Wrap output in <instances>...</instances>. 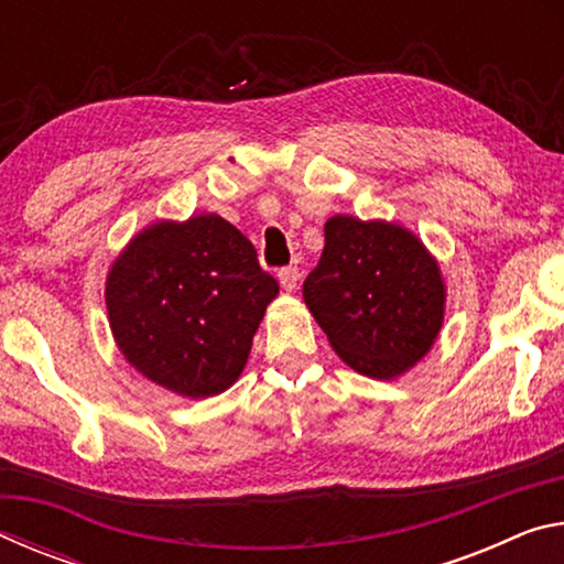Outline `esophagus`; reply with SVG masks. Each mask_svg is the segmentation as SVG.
Masks as SVG:
<instances>
[{
    "instance_id": "esophagus-1",
    "label": "esophagus",
    "mask_w": 564,
    "mask_h": 564,
    "mask_svg": "<svg viewBox=\"0 0 564 564\" xmlns=\"http://www.w3.org/2000/svg\"><path fill=\"white\" fill-rule=\"evenodd\" d=\"M299 279H301L299 265H285V269L279 271V281L283 291H293L295 285H299Z\"/></svg>"
}]
</instances>
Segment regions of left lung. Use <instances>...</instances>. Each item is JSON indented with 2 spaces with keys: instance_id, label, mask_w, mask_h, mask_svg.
Instances as JSON below:
<instances>
[{
  "instance_id": "left-lung-1",
  "label": "left lung",
  "mask_w": 564,
  "mask_h": 564,
  "mask_svg": "<svg viewBox=\"0 0 564 564\" xmlns=\"http://www.w3.org/2000/svg\"><path fill=\"white\" fill-rule=\"evenodd\" d=\"M303 299L338 356L380 380L405 373L443 326L441 269L413 234L386 221L333 216Z\"/></svg>"
}]
</instances>
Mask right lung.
Wrapping results in <instances>:
<instances>
[{
	"mask_svg": "<svg viewBox=\"0 0 564 564\" xmlns=\"http://www.w3.org/2000/svg\"><path fill=\"white\" fill-rule=\"evenodd\" d=\"M279 281L253 243L216 214L141 231L111 265L107 311L139 373L178 395L208 398L234 383Z\"/></svg>",
	"mask_w": 564,
	"mask_h": 564,
	"instance_id": "right-lung-1",
	"label": "right lung"
}]
</instances>
